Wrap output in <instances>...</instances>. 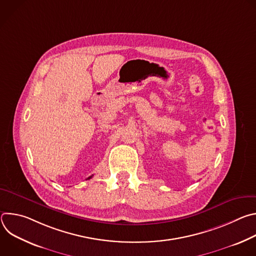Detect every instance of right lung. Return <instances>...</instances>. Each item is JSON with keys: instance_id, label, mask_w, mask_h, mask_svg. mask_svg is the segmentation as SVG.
Returning a JSON list of instances; mask_svg holds the SVG:
<instances>
[{"instance_id": "obj_1", "label": "right lung", "mask_w": 256, "mask_h": 256, "mask_svg": "<svg viewBox=\"0 0 256 256\" xmlns=\"http://www.w3.org/2000/svg\"><path fill=\"white\" fill-rule=\"evenodd\" d=\"M92 176H93V175H92ZM92 176H90V177H88V178H87V179H90V178H91V177H92Z\"/></svg>"}]
</instances>
